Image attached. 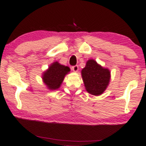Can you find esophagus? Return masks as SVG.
I'll return each mask as SVG.
<instances>
[{
    "mask_svg": "<svg viewBox=\"0 0 146 146\" xmlns=\"http://www.w3.org/2000/svg\"><path fill=\"white\" fill-rule=\"evenodd\" d=\"M78 68H78V65H75V66H73L72 67V70L74 72H78Z\"/></svg>",
    "mask_w": 146,
    "mask_h": 146,
    "instance_id": "34e87169",
    "label": "esophagus"
}]
</instances>
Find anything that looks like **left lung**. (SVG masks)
<instances>
[{
  "mask_svg": "<svg viewBox=\"0 0 146 146\" xmlns=\"http://www.w3.org/2000/svg\"><path fill=\"white\" fill-rule=\"evenodd\" d=\"M82 76L86 90L94 96H100L106 90L111 79V72L103 68L96 60L90 59L82 70Z\"/></svg>",
  "mask_w": 146,
  "mask_h": 146,
  "instance_id": "1",
  "label": "left lung"
}]
</instances>
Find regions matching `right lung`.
<instances>
[{"mask_svg":"<svg viewBox=\"0 0 146 146\" xmlns=\"http://www.w3.org/2000/svg\"><path fill=\"white\" fill-rule=\"evenodd\" d=\"M70 71L68 66L54 62L50 64L47 70L43 72L42 79L48 90H57L62 83L64 78Z\"/></svg>","mask_w":146,"mask_h":146,"instance_id":"obj_1","label":"right lung"}]
</instances>
